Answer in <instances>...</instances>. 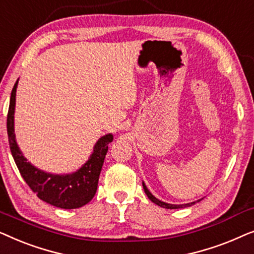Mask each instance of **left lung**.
<instances>
[{
  "label": "left lung",
  "instance_id": "obj_1",
  "mask_svg": "<svg viewBox=\"0 0 254 254\" xmlns=\"http://www.w3.org/2000/svg\"><path fill=\"white\" fill-rule=\"evenodd\" d=\"M142 185H143V190H144L145 194H147V195H148L149 199H150L154 203L157 204V206L163 207V208H166V209H178V208L190 207V206H192V204L195 203V202H190V203H186V204H170V203H165V202H163V201H161V200L156 199V197H155L154 195H152V194H151L150 192H149V190L147 189V186L144 185V183H142ZM199 201H200V200H199ZM199 201H197V202H199Z\"/></svg>",
  "mask_w": 254,
  "mask_h": 254
}]
</instances>
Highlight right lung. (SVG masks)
<instances>
[{
    "instance_id": "1",
    "label": "right lung",
    "mask_w": 254,
    "mask_h": 254,
    "mask_svg": "<svg viewBox=\"0 0 254 254\" xmlns=\"http://www.w3.org/2000/svg\"><path fill=\"white\" fill-rule=\"evenodd\" d=\"M17 83L18 81L13 85L10 97L6 130H8L10 150L20 176L40 200L52 206L64 208V209H75L84 206L95 196L104 159L109 150V143L113 141V136L107 134L100 137L93 148V152L89 161L78 171L71 175L57 176L40 171L31 165L26 158H24L15 140L13 113H15Z\"/></svg>"
}]
</instances>
